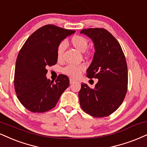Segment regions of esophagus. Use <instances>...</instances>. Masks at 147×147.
<instances>
[{"label":"esophagus","mask_w":147,"mask_h":147,"mask_svg":"<svg viewBox=\"0 0 147 147\" xmlns=\"http://www.w3.org/2000/svg\"><path fill=\"white\" fill-rule=\"evenodd\" d=\"M75 82H76L75 80H74V79H70V84H74V83H75Z\"/></svg>","instance_id":"obj_1"}]
</instances>
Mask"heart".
<instances>
[{"label": "heart", "mask_w": 147, "mask_h": 147, "mask_svg": "<svg viewBox=\"0 0 147 147\" xmlns=\"http://www.w3.org/2000/svg\"><path fill=\"white\" fill-rule=\"evenodd\" d=\"M71 43L73 47L80 52H84L88 47V40L81 35L74 36L71 40ZM65 48H66V44L63 42H61L58 46L57 50V57L58 60H60L62 58ZM85 69H86V66L84 64H70L63 68L62 72L65 75L70 76L72 78H77L81 75V72L84 71Z\"/></svg>", "instance_id": "heart-1"}]
</instances>
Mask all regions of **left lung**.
Wrapping results in <instances>:
<instances>
[{
	"mask_svg": "<svg viewBox=\"0 0 147 147\" xmlns=\"http://www.w3.org/2000/svg\"><path fill=\"white\" fill-rule=\"evenodd\" d=\"M80 33L89 37L94 47L87 77L98 80L93 89L81 84L80 105L92 116L105 117L120 107L126 95L128 72L125 55L116 39L106 29L90 28L81 30Z\"/></svg>",
	"mask_w": 147,
	"mask_h": 147,
	"instance_id": "1",
	"label": "left lung"
}]
</instances>
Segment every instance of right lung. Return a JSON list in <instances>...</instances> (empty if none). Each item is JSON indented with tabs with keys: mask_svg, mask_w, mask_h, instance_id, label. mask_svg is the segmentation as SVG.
I'll list each match as a JSON object with an SVG mask.
<instances>
[{
	"mask_svg": "<svg viewBox=\"0 0 147 147\" xmlns=\"http://www.w3.org/2000/svg\"><path fill=\"white\" fill-rule=\"evenodd\" d=\"M75 31L48 24L35 31L18 55L14 87L21 104L32 112L41 113L55 107L61 94L69 86V79L59 75L55 83L47 79V67L57 61L58 46Z\"/></svg>",
	"mask_w": 147,
	"mask_h": 147,
	"instance_id": "add662e5",
	"label": "right lung"
}]
</instances>
